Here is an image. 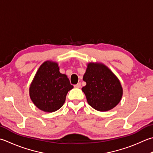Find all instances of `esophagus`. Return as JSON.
Instances as JSON below:
<instances>
[{"label": "esophagus", "instance_id": "obj_1", "mask_svg": "<svg viewBox=\"0 0 153 153\" xmlns=\"http://www.w3.org/2000/svg\"><path fill=\"white\" fill-rule=\"evenodd\" d=\"M74 87L76 88H81V83H77L76 85H75Z\"/></svg>", "mask_w": 153, "mask_h": 153}]
</instances>
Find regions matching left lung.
Instances as JSON below:
<instances>
[{
	"instance_id": "left-lung-1",
	"label": "left lung",
	"mask_w": 153,
	"mask_h": 153,
	"mask_svg": "<svg viewBox=\"0 0 153 153\" xmlns=\"http://www.w3.org/2000/svg\"><path fill=\"white\" fill-rule=\"evenodd\" d=\"M83 79V87L88 104L99 111L112 109L121 100L123 88L119 79L106 65L89 63Z\"/></svg>"
}]
</instances>
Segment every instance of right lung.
<instances>
[{"instance_id":"right-lung-1","label":"right lung","mask_w":153,"mask_h":153,"mask_svg":"<svg viewBox=\"0 0 153 153\" xmlns=\"http://www.w3.org/2000/svg\"><path fill=\"white\" fill-rule=\"evenodd\" d=\"M59 70L58 63L44 62L30 87L31 100L43 111L52 113L61 108L68 92L74 88L66 75L61 74Z\"/></svg>"}]
</instances>
